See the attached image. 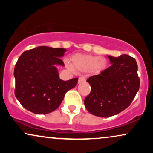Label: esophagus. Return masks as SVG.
I'll list each match as a JSON object with an SVG mask.
<instances>
[{"mask_svg":"<svg viewBox=\"0 0 153 153\" xmlns=\"http://www.w3.org/2000/svg\"><path fill=\"white\" fill-rule=\"evenodd\" d=\"M84 81H85V77L81 76V77H80V78H79V79H78V83H81V82H84Z\"/></svg>","mask_w":153,"mask_h":153,"instance_id":"34e87169","label":"esophagus"}]
</instances>
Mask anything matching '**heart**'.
I'll use <instances>...</instances> for the list:
<instances>
[{
  "label": "heart",
  "instance_id": "heart-1",
  "mask_svg": "<svg viewBox=\"0 0 153 153\" xmlns=\"http://www.w3.org/2000/svg\"><path fill=\"white\" fill-rule=\"evenodd\" d=\"M107 61L104 57L90 54H77L73 57V66L79 71H88L91 70L94 73L98 74L106 68Z\"/></svg>",
  "mask_w": 153,
  "mask_h": 153
}]
</instances>
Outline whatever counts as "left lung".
<instances>
[{
    "mask_svg": "<svg viewBox=\"0 0 153 153\" xmlns=\"http://www.w3.org/2000/svg\"><path fill=\"white\" fill-rule=\"evenodd\" d=\"M107 56L111 65L88 79L91 91L84 100L88 111L99 117H111L126 109L140 84L134 58L127 54Z\"/></svg>",
    "mask_w": 153,
    "mask_h": 153,
    "instance_id": "8db88e82",
    "label": "left lung"
}]
</instances>
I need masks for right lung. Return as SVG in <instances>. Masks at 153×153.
Instances as JSON below:
<instances>
[{
  "mask_svg": "<svg viewBox=\"0 0 153 153\" xmlns=\"http://www.w3.org/2000/svg\"><path fill=\"white\" fill-rule=\"evenodd\" d=\"M64 48L40 46L23 52L14 68L15 96L23 107L36 114H47L58 108L67 91L78 78L61 80L57 66H64L60 58Z\"/></svg>",
  "mask_w": 153,
  "mask_h": 153,
  "instance_id": "obj_1",
  "label": "right lung"
}]
</instances>
